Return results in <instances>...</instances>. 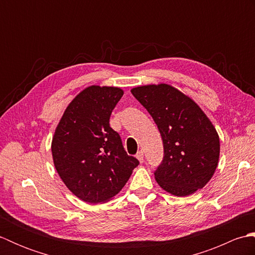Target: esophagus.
Returning a JSON list of instances; mask_svg holds the SVG:
<instances>
[{
	"label": "esophagus",
	"instance_id": "34e87169",
	"mask_svg": "<svg viewBox=\"0 0 255 255\" xmlns=\"http://www.w3.org/2000/svg\"><path fill=\"white\" fill-rule=\"evenodd\" d=\"M136 158L139 160L140 163H142L143 160H144V156H143V152H142V151H139V152L136 154Z\"/></svg>",
	"mask_w": 255,
	"mask_h": 255
}]
</instances>
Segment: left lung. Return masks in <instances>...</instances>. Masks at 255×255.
<instances>
[{
  "label": "left lung",
  "instance_id": "1",
  "mask_svg": "<svg viewBox=\"0 0 255 255\" xmlns=\"http://www.w3.org/2000/svg\"><path fill=\"white\" fill-rule=\"evenodd\" d=\"M132 95L153 118L163 141V160L154 171L159 185L175 196L203 188L218 165V133L188 96L171 85H144Z\"/></svg>",
  "mask_w": 255,
  "mask_h": 255
}]
</instances>
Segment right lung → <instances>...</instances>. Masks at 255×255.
I'll return each mask as SVG.
<instances>
[{
	"label": "right lung",
	"mask_w": 255,
	"mask_h": 255,
	"mask_svg": "<svg viewBox=\"0 0 255 255\" xmlns=\"http://www.w3.org/2000/svg\"><path fill=\"white\" fill-rule=\"evenodd\" d=\"M123 95L119 88H86L70 103L52 138L59 176L86 203L110 200L139 164L127 154L121 136L110 126L111 114Z\"/></svg>",
	"instance_id": "add662e5"
}]
</instances>
